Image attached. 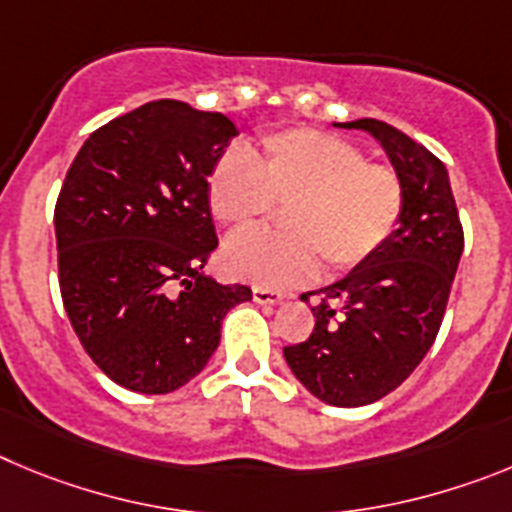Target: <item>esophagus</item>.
Masks as SVG:
<instances>
[{
  "instance_id": "obj_1",
  "label": "esophagus",
  "mask_w": 512,
  "mask_h": 512,
  "mask_svg": "<svg viewBox=\"0 0 512 512\" xmlns=\"http://www.w3.org/2000/svg\"><path fill=\"white\" fill-rule=\"evenodd\" d=\"M252 301L260 303V306H278V303H283V293L267 288H255L252 290Z\"/></svg>"
}]
</instances>
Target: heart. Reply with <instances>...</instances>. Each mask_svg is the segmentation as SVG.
<instances>
[{
    "mask_svg": "<svg viewBox=\"0 0 512 512\" xmlns=\"http://www.w3.org/2000/svg\"><path fill=\"white\" fill-rule=\"evenodd\" d=\"M285 206L290 234L245 232L224 247L237 280L267 290L308 283L319 273H347L375 255L403 209V188L385 165L365 163L352 142L319 130L270 132L255 158L234 147L209 178L211 214L232 229L255 227Z\"/></svg>",
    "mask_w": 512,
    "mask_h": 512,
    "instance_id": "obj_1",
    "label": "heart"
}]
</instances>
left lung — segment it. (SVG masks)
Listing matches in <instances>:
<instances>
[{
  "instance_id": "8db88e82",
  "label": "left lung",
  "mask_w": 512,
  "mask_h": 512,
  "mask_svg": "<svg viewBox=\"0 0 512 512\" xmlns=\"http://www.w3.org/2000/svg\"><path fill=\"white\" fill-rule=\"evenodd\" d=\"M334 127L380 142L403 188V209L375 255L319 290L311 336L285 347L283 357L313 398L357 408L393 393L431 349L464 234L449 173L436 155L377 119Z\"/></svg>"
}]
</instances>
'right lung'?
I'll list each match as a JSON object with an SVG mask.
<instances>
[{"label":"right lung","instance_id":"obj_1","mask_svg":"<svg viewBox=\"0 0 512 512\" xmlns=\"http://www.w3.org/2000/svg\"><path fill=\"white\" fill-rule=\"evenodd\" d=\"M227 114L160 99L81 145L55 204L58 280L73 331L109 380L165 395L199 375L222 321L252 301L204 265L209 178L237 137Z\"/></svg>","mask_w":512,"mask_h":512}]
</instances>
